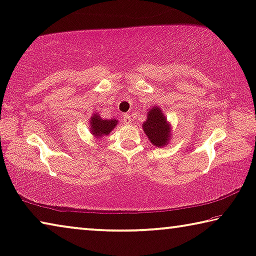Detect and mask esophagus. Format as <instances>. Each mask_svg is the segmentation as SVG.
<instances>
[{
    "label": "esophagus",
    "mask_w": 256,
    "mask_h": 256,
    "mask_svg": "<svg viewBox=\"0 0 256 256\" xmlns=\"http://www.w3.org/2000/svg\"><path fill=\"white\" fill-rule=\"evenodd\" d=\"M123 122H124V124H131L132 123L131 116H130L128 114H125V115L123 116Z\"/></svg>",
    "instance_id": "esophagus-1"
}]
</instances>
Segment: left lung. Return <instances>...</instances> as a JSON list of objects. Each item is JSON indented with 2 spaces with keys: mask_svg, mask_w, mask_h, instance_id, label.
Segmentation results:
<instances>
[{
  "mask_svg": "<svg viewBox=\"0 0 256 256\" xmlns=\"http://www.w3.org/2000/svg\"><path fill=\"white\" fill-rule=\"evenodd\" d=\"M144 133L149 138L150 142L157 147H162L168 144L170 139V125L160 108L155 107L149 109L147 122L144 123Z\"/></svg>",
  "mask_w": 256,
  "mask_h": 256,
  "instance_id": "obj_1",
  "label": "left lung"
}]
</instances>
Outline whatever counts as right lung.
<instances>
[{"instance_id":"right-lung-1","label":"right lung","mask_w":256,"mask_h":256,"mask_svg":"<svg viewBox=\"0 0 256 256\" xmlns=\"http://www.w3.org/2000/svg\"><path fill=\"white\" fill-rule=\"evenodd\" d=\"M116 120H101L100 116L96 114V115H93L90 120V126H91V132L93 136L96 138L104 136L109 134L112 131V128H115L117 124Z\"/></svg>"}]
</instances>
